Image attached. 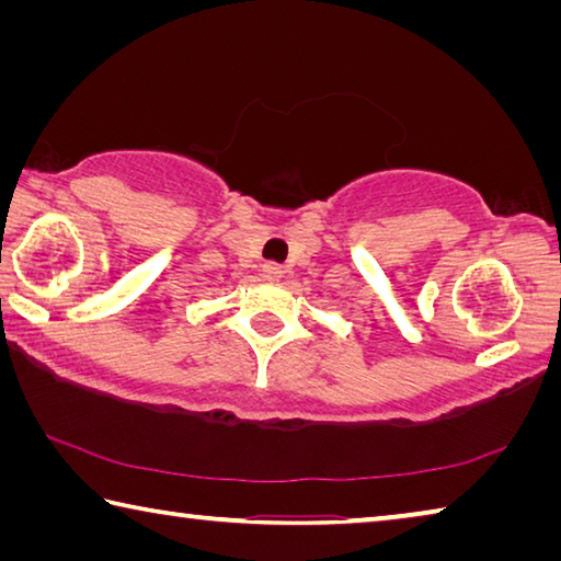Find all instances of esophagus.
<instances>
[{"instance_id":"obj_1","label":"esophagus","mask_w":561,"mask_h":561,"mask_svg":"<svg viewBox=\"0 0 561 561\" xmlns=\"http://www.w3.org/2000/svg\"><path fill=\"white\" fill-rule=\"evenodd\" d=\"M262 274H264V277H267L270 282H277V279L282 277V274H284V270H282V264H277V262H267V264H264V267H262Z\"/></svg>"}]
</instances>
